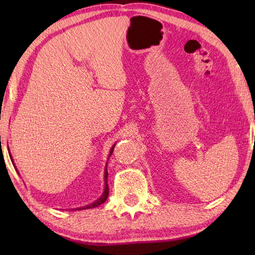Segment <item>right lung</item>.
<instances>
[{
    "mask_svg": "<svg viewBox=\"0 0 255 255\" xmlns=\"http://www.w3.org/2000/svg\"><path fill=\"white\" fill-rule=\"evenodd\" d=\"M114 148L115 146H112L111 148V152H110V155L112 154V152H114ZM105 180H106V188H105V192H103V195L101 196L100 199H98L96 202H93V204L89 205V206H85V207H81V208H77L80 210H83V209H92V208H96V207L100 206L101 204H103L107 200L108 196H109V187H108V171H107V167H106V171H105Z\"/></svg>",
    "mask_w": 255,
    "mask_h": 255,
    "instance_id": "1",
    "label": "right lung"
}]
</instances>
